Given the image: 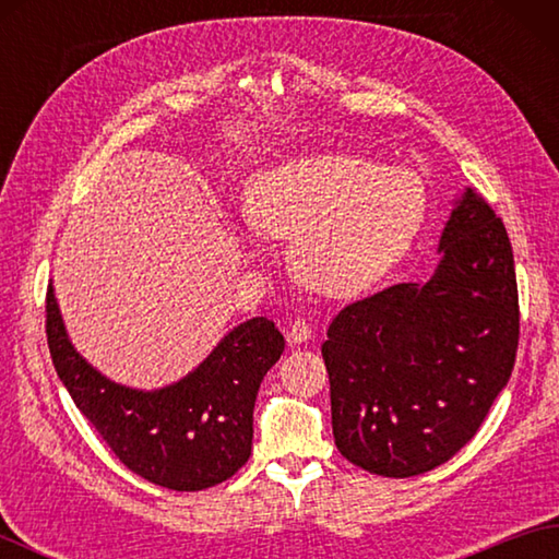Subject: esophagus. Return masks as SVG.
I'll use <instances>...</instances> for the list:
<instances>
[{"mask_svg": "<svg viewBox=\"0 0 559 559\" xmlns=\"http://www.w3.org/2000/svg\"><path fill=\"white\" fill-rule=\"evenodd\" d=\"M312 338V326L305 322V319H295V322L288 326V343L293 346H300V343H307Z\"/></svg>", "mask_w": 559, "mask_h": 559, "instance_id": "esophagus-1", "label": "esophagus"}]
</instances>
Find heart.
I'll return each instance as SVG.
<instances>
[{
  "label": "heart",
  "instance_id": "obj_1",
  "mask_svg": "<svg viewBox=\"0 0 559 559\" xmlns=\"http://www.w3.org/2000/svg\"><path fill=\"white\" fill-rule=\"evenodd\" d=\"M425 185L408 168L346 151L307 153L259 173L245 213L273 240H293L307 288L348 298L386 276L425 221Z\"/></svg>",
  "mask_w": 559,
  "mask_h": 559
}]
</instances>
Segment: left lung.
Returning a JSON list of instances; mask_svg holds the SVG:
<instances>
[{
    "label": "left lung",
    "mask_w": 559,
    "mask_h": 559,
    "mask_svg": "<svg viewBox=\"0 0 559 559\" xmlns=\"http://www.w3.org/2000/svg\"><path fill=\"white\" fill-rule=\"evenodd\" d=\"M322 346L343 456L384 478L442 466L466 447L514 370L512 242L468 187L427 283H399L336 314Z\"/></svg>",
    "instance_id": "left-lung-1"
}]
</instances>
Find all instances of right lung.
I'll return each mask as SVG.
<instances>
[{
	"instance_id": "obj_1",
	"label": "right lung",
	"mask_w": 559,
	"mask_h": 559,
	"mask_svg": "<svg viewBox=\"0 0 559 559\" xmlns=\"http://www.w3.org/2000/svg\"><path fill=\"white\" fill-rule=\"evenodd\" d=\"M45 331L52 365L98 435L129 471L177 492L228 480L252 451V413L261 379L286 341L266 317L235 326L180 382L141 391L100 374L71 346L47 286Z\"/></svg>"
}]
</instances>
